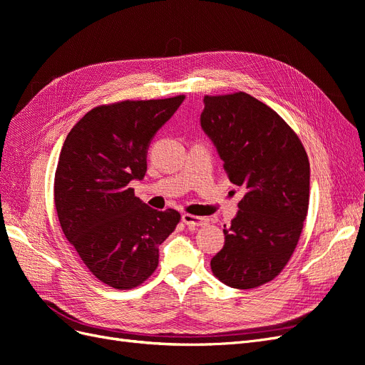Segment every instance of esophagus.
<instances>
[{
  "label": "esophagus",
  "mask_w": 365,
  "mask_h": 365,
  "mask_svg": "<svg viewBox=\"0 0 365 365\" xmlns=\"http://www.w3.org/2000/svg\"><path fill=\"white\" fill-rule=\"evenodd\" d=\"M181 219H182V222L185 225H189V227H201V225H205L208 222L205 217H200V216L189 215V213H184L181 216Z\"/></svg>",
  "instance_id": "obj_1"
}]
</instances>
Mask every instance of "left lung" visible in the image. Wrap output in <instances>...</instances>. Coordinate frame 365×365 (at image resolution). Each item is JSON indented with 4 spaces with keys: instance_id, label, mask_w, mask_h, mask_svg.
I'll use <instances>...</instances> for the list:
<instances>
[{
    "instance_id": "left-lung-1",
    "label": "left lung",
    "mask_w": 365,
    "mask_h": 365,
    "mask_svg": "<svg viewBox=\"0 0 365 365\" xmlns=\"http://www.w3.org/2000/svg\"><path fill=\"white\" fill-rule=\"evenodd\" d=\"M201 128L230 181L245 187L225 244L210 262L236 289L271 282L291 259L309 207L307 153L288 123L247 93L205 96Z\"/></svg>"
}]
</instances>
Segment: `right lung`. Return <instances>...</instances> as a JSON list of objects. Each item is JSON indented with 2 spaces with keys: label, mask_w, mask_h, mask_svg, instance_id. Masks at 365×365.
<instances>
[{
  "label": "right lung",
  "mask_w": 365,
  "mask_h": 365,
  "mask_svg": "<svg viewBox=\"0 0 365 365\" xmlns=\"http://www.w3.org/2000/svg\"><path fill=\"white\" fill-rule=\"evenodd\" d=\"M184 101H125L86 113L63 141L54 205L65 237L96 279L132 289L158 267V247L178 225L173 208H150L130 181L148 170L153 135Z\"/></svg>",
  "instance_id": "1"
}]
</instances>
